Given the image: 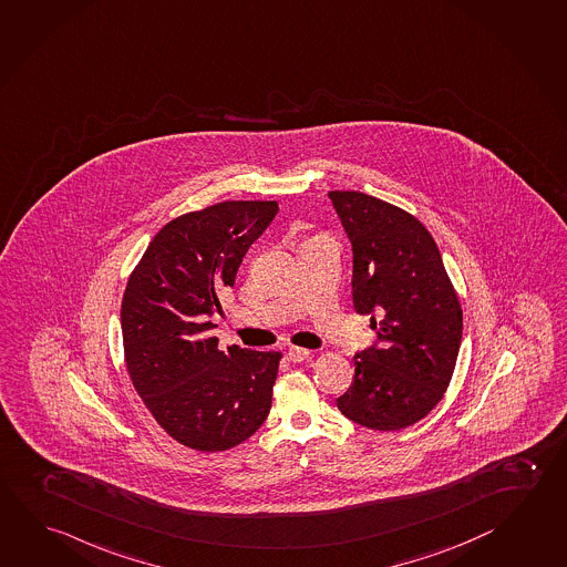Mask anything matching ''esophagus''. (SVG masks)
<instances>
[{"label":"esophagus","mask_w":567,"mask_h":567,"mask_svg":"<svg viewBox=\"0 0 567 567\" xmlns=\"http://www.w3.org/2000/svg\"><path fill=\"white\" fill-rule=\"evenodd\" d=\"M311 358V351L303 350V348H289L288 360L293 363H301V361H308Z\"/></svg>","instance_id":"obj_1"}]
</instances>
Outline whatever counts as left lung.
Instances as JSON below:
<instances>
[{"mask_svg": "<svg viewBox=\"0 0 567 567\" xmlns=\"http://www.w3.org/2000/svg\"><path fill=\"white\" fill-rule=\"evenodd\" d=\"M353 249V308L370 313L381 348L353 360L340 412L370 430L423 420L450 388L464 313L432 234L402 207L361 192H330Z\"/></svg>", "mask_w": 567, "mask_h": 567, "instance_id": "left-lung-1", "label": "left lung"}]
</instances>
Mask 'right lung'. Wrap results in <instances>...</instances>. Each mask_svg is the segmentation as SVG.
<instances>
[{
	"label": "right lung",
	"instance_id": "add662e5",
	"mask_svg": "<svg viewBox=\"0 0 567 567\" xmlns=\"http://www.w3.org/2000/svg\"><path fill=\"white\" fill-rule=\"evenodd\" d=\"M278 202H221L165 224L122 299L125 368L155 422L197 452H226L271 410L279 351L221 350L209 318Z\"/></svg>",
	"mask_w": 567,
	"mask_h": 567
}]
</instances>
